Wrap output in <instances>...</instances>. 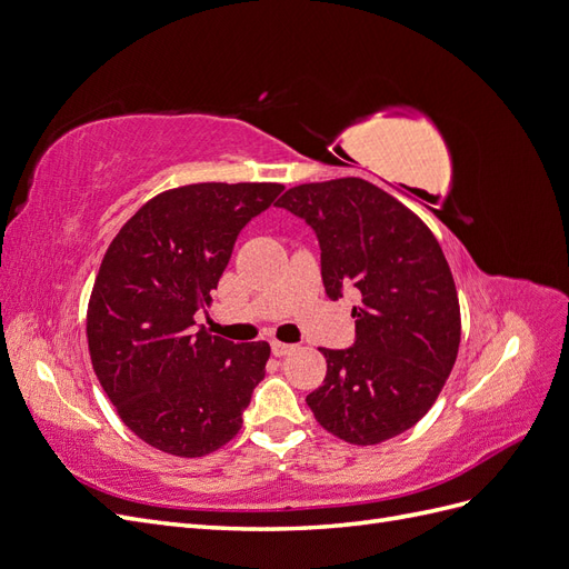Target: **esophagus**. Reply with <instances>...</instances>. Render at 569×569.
I'll return each mask as SVG.
<instances>
[{
	"instance_id": "1",
	"label": "esophagus",
	"mask_w": 569,
	"mask_h": 569,
	"mask_svg": "<svg viewBox=\"0 0 569 569\" xmlns=\"http://www.w3.org/2000/svg\"><path fill=\"white\" fill-rule=\"evenodd\" d=\"M270 347H272L274 356H289V353H295L299 349L297 343H284V341H278V339H274Z\"/></svg>"
}]
</instances>
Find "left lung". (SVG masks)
I'll return each mask as SVG.
<instances>
[{
	"mask_svg": "<svg viewBox=\"0 0 569 569\" xmlns=\"http://www.w3.org/2000/svg\"><path fill=\"white\" fill-rule=\"evenodd\" d=\"M278 206L316 230L325 295L358 291L356 343L320 349L327 375L308 408L356 446L403 435L435 406L460 347L458 291L437 237L363 178L297 184Z\"/></svg>",
	"mask_w": 569,
	"mask_h": 569,
	"instance_id": "8db88e82",
	"label": "left lung"
}]
</instances>
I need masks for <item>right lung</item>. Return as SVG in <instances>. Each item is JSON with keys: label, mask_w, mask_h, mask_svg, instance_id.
Here are the masks:
<instances>
[{"label": "right lung", "mask_w": 569, "mask_h": 569, "mask_svg": "<svg viewBox=\"0 0 569 569\" xmlns=\"http://www.w3.org/2000/svg\"><path fill=\"white\" fill-rule=\"evenodd\" d=\"M280 182H194L151 197L109 244L88 303V347L118 418L153 449L201 458L237 437L268 341L194 330L234 239Z\"/></svg>", "instance_id": "right-lung-1"}]
</instances>
